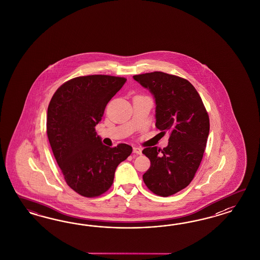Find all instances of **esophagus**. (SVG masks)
<instances>
[{
  "instance_id": "esophagus-1",
  "label": "esophagus",
  "mask_w": 260,
  "mask_h": 260,
  "mask_svg": "<svg viewBox=\"0 0 260 260\" xmlns=\"http://www.w3.org/2000/svg\"><path fill=\"white\" fill-rule=\"evenodd\" d=\"M134 152L136 153V154H142V150L140 148H138V147H134Z\"/></svg>"
}]
</instances>
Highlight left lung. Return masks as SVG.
<instances>
[{
  "mask_svg": "<svg viewBox=\"0 0 260 260\" xmlns=\"http://www.w3.org/2000/svg\"><path fill=\"white\" fill-rule=\"evenodd\" d=\"M155 99V126L170 134L163 150L146 148L150 169L143 174L146 186L159 197L185 189L194 177L203 158L210 119L197 89L186 79L154 71L134 75Z\"/></svg>",
  "mask_w": 260,
  "mask_h": 260,
  "instance_id": "1",
  "label": "left lung"
}]
</instances>
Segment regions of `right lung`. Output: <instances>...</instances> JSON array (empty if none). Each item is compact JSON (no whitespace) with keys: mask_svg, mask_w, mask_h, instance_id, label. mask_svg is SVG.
<instances>
[{"mask_svg":"<svg viewBox=\"0 0 260 260\" xmlns=\"http://www.w3.org/2000/svg\"><path fill=\"white\" fill-rule=\"evenodd\" d=\"M126 81L101 74L71 79L56 90L48 105L51 150L67 184L82 197H99L110 189L117 166L133 151L126 144L105 146L95 132L107 104Z\"/></svg>","mask_w":260,"mask_h":260,"instance_id":"add662e5","label":"right lung"}]
</instances>
